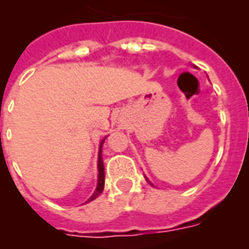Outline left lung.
Segmentation results:
<instances>
[{
	"label": "left lung",
	"mask_w": 249,
	"mask_h": 249,
	"mask_svg": "<svg viewBox=\"0 0 249 249\" xmlns=\"http://www.w3.org/2000/svg\"><path fill=\"white\" fill-rule=\"evenodd\" d=\"M146 179H147V178H146ZM147 181H148V179H147ZM148 183H150V185H152V183L150 181H148ZM152 186H154V185H152Z\"/></svg>",
	"instance_id": "left-lung-1"
}]
</instances>
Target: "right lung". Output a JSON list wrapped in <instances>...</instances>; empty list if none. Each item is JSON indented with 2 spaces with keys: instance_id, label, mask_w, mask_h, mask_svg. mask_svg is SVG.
I'll use <instances>...</instances> for the list:
<instances>
[{
  "instance_id": "obj_1",
  "label": "right lung",
  "mask_w": 249,
  "mask_h": 249,
  "mask_svg": "<svg viewBox=\"0 0 249 249\" xmlns=\"http://www.w3.org/2000/svg\"><path fill=\"white\" fill-rule=\"evenodd\" d=\"M105 140L101 142V147H99V156H98V183H97V189L94 191V194L89 197V200H94L95 197H98L102 194L103 189H105V165H103V159H102V144H103ZM86 201V203H88Z\"/></svg>"
}]
</instances>
